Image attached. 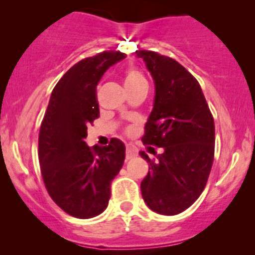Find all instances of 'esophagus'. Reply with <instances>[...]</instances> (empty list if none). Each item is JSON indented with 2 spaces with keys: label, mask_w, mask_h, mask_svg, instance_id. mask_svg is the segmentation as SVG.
<instances>
[{
  "label": "esophagus",
  "mask_w": 255,
  "mask_h": 255,
  "mask_svg": "<svg viewBox=\"0 0 255 255\" xmlns=\"http://www.w3.org/2000/svg\"><path fill=\"white\" fill-rule=\"evenodd\" d=\"M137 156V148L134 147V146H127L126 148V159L129 160L131 158Z\"/></svg>",
  "instance_id": "obj_1"
}]
</instances>
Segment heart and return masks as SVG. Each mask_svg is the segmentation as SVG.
I'll return each instance as SVG.
<instances>
[{
  "label": "heart",
  "mask_w": 255,
  "mask_h": 255,
  "mask_svg": "<svg viewBox=\"0 0 255 255\" xmlns=\"http://www.w3.org/2000/svg\"><path fill=\"white\" fill-rule=\"evenodd\" d=\"M125 86L127 90L135 89L137 86H141V85L147 84L146 83V79L144 75L141 74L137 69H129L125 73Z\"/></svg>",
  "instance_id": "obj_1"
}]
</instances>
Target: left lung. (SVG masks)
Here are the masks:
<instances>
[{"label": "left lung", "instance_id": "1", "mask_svg": "<svg viewBox=\"0 0 255 255\" xmlns=\"http://www.w3.org/2000/svg\"><path fill=\"white\" fill-rule=\"evenodd\" d=\"M154 81L153 109L142 142L162 147L141 182L145 204L159 215L183 212L200 197L215 154V122L201 87L177 61L154 51H136ZM153 150V147H151Z\"/></svg>", "mask_w": 255, "mask_h": 255}]
</instances>
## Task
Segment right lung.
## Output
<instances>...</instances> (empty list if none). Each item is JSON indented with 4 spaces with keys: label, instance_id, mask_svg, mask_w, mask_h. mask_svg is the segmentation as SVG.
Listing matches in <instances>:
<instances>
[{
    "label": "right lung",
    "instance_id": "obj_1",
    "mask_svg": "<svg viewBox=\"0 0 255 255\" xmlns=\"http://www.w3.org/2000/svg\"><path fill=\"white\" fill-rule=\"evenodd\" d=\"M126 56L103 51L74 64L52 90L40 126L38 158L44 184L52 200L73 217L92 218L107 209L111 181L124 165L121 140L89 147L84 139L87 126L99 118V80Z\"/></svg>",
    "mask_w": 255,
    "mask_h": 255
}]
</instances>
